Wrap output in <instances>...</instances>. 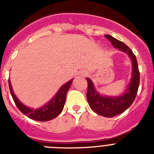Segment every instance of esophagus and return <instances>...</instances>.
<instances>
[{
	"instance_id": "esophagus-1",
	"label": "esophagus",
	"mask_w": 154,
	"mask_h": 154,
	"mask_svg": "<svg viewBox=\"0 0 154 154\" xmlns=\"http://www.w3.org/2000/svg\"><path fill=\"white\" fill-rule=\"evenodd\" d=\"M87 75H88V72H87L86 71L81 70L79 72V75H81V76H86Z\"/></svg>"
}]
</instances>
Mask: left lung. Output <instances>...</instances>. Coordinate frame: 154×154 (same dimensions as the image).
Segmentation results:
<instances>
[{"instance_id": "1", "label": "left lung", "mask_w": 154, "mask_h": 154, "mask_svg": "<svg viewBox=\"0 0 154 154\" xmlns=\"http://www.w3.org/2000/svg\"><path fill=\"white\" fill-rule=\"evenodd\" d=\"M107 39L119 51L126 53L132 63V72L130 82L123 93L117 96H103L96 89L92 80L86 78L88 82L86 98L90 108L99 115L111 118L126 111L133 103L140 84V72L137 58L132 50L123 42L116 39L109 35H106Z\"/></svg>"}]
</instances>
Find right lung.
Returning <instances> with one entry per match:
<instances>
[{
	"instance_id": "right-lung-1",
	"label": "right lung",
	"mask_w": 154,
	"mask_h": 154,
	"mask_svg": "<svg viewBox=\"0 0 154 154\" xmlns=\"http://www.w3.org/2000/svg\"><path fill=\"white\" fill-rule=\"evenodd\" d=\"M72 80L73 79L64 85H62L50 101L48 102L47 103H45L44 106H42L40 108L37 109L30 108V107L23 104L14 92L10 79L8 80V84H9L11 96L18 109L30 119L36 121L46 122V121H49L55 119L62 112L65 103L66 95H67L69 89H70Z\"/></svg>"
}]
</instances>
